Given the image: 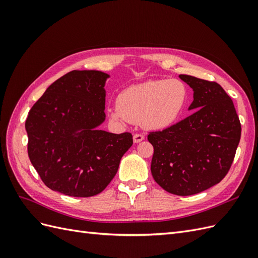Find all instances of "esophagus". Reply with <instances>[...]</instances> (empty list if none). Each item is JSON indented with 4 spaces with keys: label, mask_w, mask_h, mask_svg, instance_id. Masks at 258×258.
<instances>
[{
    "label": "esophagus",
    "mask_w": 258,
    "mask_h": 258,
    "mask_svg": "<svg viewBox=\"0 0 258 258\" xmlns=\"http://www.w3.org/2000/svg\"><path fill=\"white\" fill-rule=\"evenodd\" d=\"M144 140V136L142 134H136L134 135V142L135 143H140Z\"/></svg>",
    "instance_id": "1"
}]
</instances>
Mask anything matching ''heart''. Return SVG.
<instances>
[{"mask_svg":"<svg viewBox=\"0 0 258 258\" xmlns=\"http://www.w3.org/2000/svg\"><path fill=\"white\" fill-rule=\"evenodd\" d=\"M188 98V87L181 80L147 81L122 90L110 115L117 121L140 122L148 130L165 129L179 119Z\"/></svg>","mask_w":258,"mask_h":258,"instance_id":"1","label":"heart"}]
</instances>
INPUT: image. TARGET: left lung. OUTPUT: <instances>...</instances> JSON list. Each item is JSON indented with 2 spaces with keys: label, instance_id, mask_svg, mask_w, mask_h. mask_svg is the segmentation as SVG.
I'll list each match as a JSON object with an SVG mask.
<instances>
[{
  "label": "left lung",
  "instance_id": "8db88e82",
  "mask_svg": "<svg viewBox=\"0 0 258 258\" xmlns=\"http://www.w3.org/2000/svg\"><path fill=\"white\" fill-rule=\"evenodd\" d=\"M194 90L185 119L148 132L154 147L152 175L163 189L189 196L220 183L228 173L241 137L232 100L216 82L179 75Z\"/></svg>",
  "mask_w": 258,
  "mask_h": 258
}]
</instances>
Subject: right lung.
<instances>
[{
    "mask_svg": "<svg viewBox=\"0 0 258 258\" xmlns=\"http://www.w3.org/2000/svg\"><path fill=\"white\" fill-rule=\"evenodd\" d=\"M107 77L74 70L52 83L31 107L28 155L43 183L54 191L84 198L103 191L134 143L130 132L97 129L105 119Z\"/></svg>",
    "mask_w": 258,
    "mask_h": 258,
    "instance_id": "right-lung-1",
    "label": "right lung"
}]
</instances>
